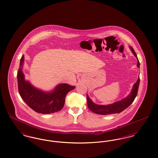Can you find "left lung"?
I'll return each instance as SVG.
<instances>
[{
    "mask_svg": "<svg viewBox=\"0 0 158 158\" xmlns=\"http://www.w3.org/2000/svg\"><path fill=\"white\" fill-rule=\"evenodd\" d=\"M130 48L137 60V66L139 68H140V63L137 59L136 53L131 47H130ZM139 83H140V78L139 77L137 82L133 85L131 92L129 94L127 97L124 99H122L119 101L114 102L112 104L106 105L96 104L92 102V101L90 99L87 94L86 98H87L88 106L90 111H92L93 113H96L100 115H109L112 114L121 113L128 107L134 101L137 94Z\"/></svg>",
    "mask_w": 158,
    "mask_h": 158,
    "instance_id": "8db88e82",
    "label": "left lung"
}]
</instances>
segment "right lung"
I'll return each mask as SVG.
<instances>
[{
    "label": "right lung",
    "mask_w": 158,
    "mask_h": 158,
    "mask_svg": "<svg viewBox=\"0 0 158 158\" xmlns=\"http://www.w3.org/2000/svg\"><path fill=\"white\" fill-rule=\"evenodd\" d=\"M23 55L20 61L17 79L18 90L24 102L37 113L47 114L60 111L64 105L66 95L69 92L74 89L75 86L67 83H61L50 92L37 89L29 81H25L23 72Z\"/></svg>",
    "instance_id": "obj_1"
}]
</instances>
